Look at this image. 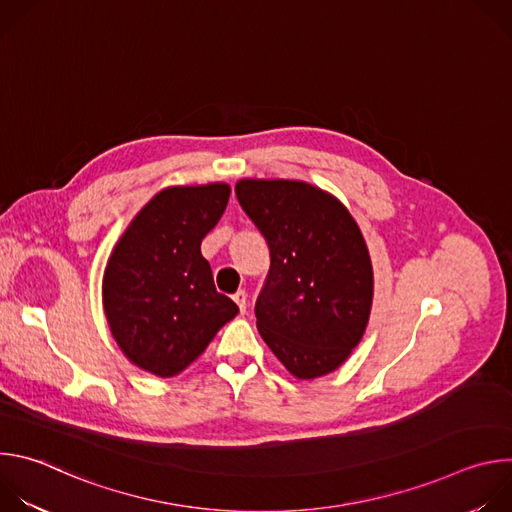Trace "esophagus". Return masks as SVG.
I'll use <instances>...</instances> for the list:
<instances>
[{
    "label": "esophagus",
    "mask_w": 512,
    "mask_h": 512,
    "mask_svg": "<svg viewBox=\"0 0 512 512\" xmlns=\"http://www.w3.org/2000/svg\"><path fill=\"white\" fill-rule=\"evenodd\" d=\"M233 300L237 302V306H239L241 314H245V312H247V291H245V289H239L237 294L233 296Z\"/></svg>",
    "instance_id": "34e87169"
}]
</instances>
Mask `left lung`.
<instances>
[{"instance_id": "1", "label": "left lung", "mask_w": 512, "mask_h": 512, "mask_svg": "<svg viewBox=\"0 0 512 512\" xmlns=\"http://www.w3.org/2000/svg\"><path fill=\"white\" fill-rule=\"evenodd\" d=\"M235 192L271 251L255 304L261 338L300 381L334 373L373 308V263L356 221L334 194L302 180L243 178Z\"/></svg>"}]
</instances>
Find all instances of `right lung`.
Returning a JSON list of instances; mask_svg holds the SVG:
<instances>
[{
  "label": "right lung",
  "instance_id": "add662e5",
  "mask_svg": "<svg viewBox=\"0 0 512 512\" xmlns=\"http://www.w3.org/2000/svg\"><path fill=\"white\" fill-rule=\"evenodd\" d=\"M225 182L170 186L127 225L103 273V308L127 360L162 379L192 364L239 308L218 294L202 239L221 221Z\"/></svg>",
  "mask_w": 512,
  "mask_h": 512
}]
</instances>
